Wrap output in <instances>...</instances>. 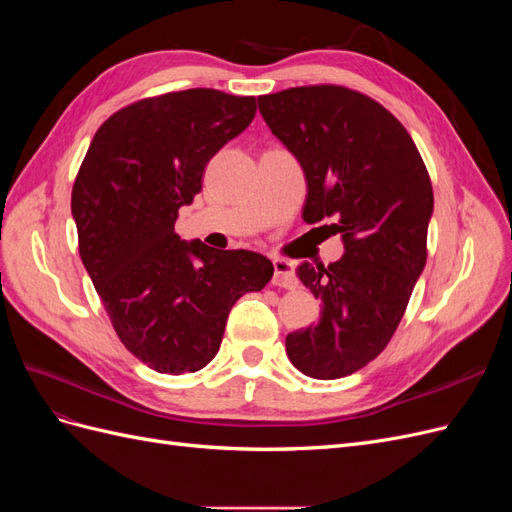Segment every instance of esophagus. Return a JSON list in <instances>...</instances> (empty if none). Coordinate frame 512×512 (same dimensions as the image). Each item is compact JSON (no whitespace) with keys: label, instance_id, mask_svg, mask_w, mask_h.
<instances>
[{"label":"esophagus","instance_id":"1","mask_svg":"<svg viewBox=\"0 0 512 512\" xmlns=\"http://www.w3.org/2000/svg\"><path fill=\"white\" fill-rule=\"evenodd\" d=\"M273 286L286 288V290H292L299 286L297 275H294V269H292V262H288L284 258L273 260Z\"/></svg>","mask_w":512,"mask_h":512}]
</instances>
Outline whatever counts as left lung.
Instances as JSON below:
<instances>
[{
	"label": "left lung",
	"mask_w": 512,
	"mask_h": 512,
	"mask_svg": "<svg viewBox=\"0 0 512 512\" xmlns=\"http://www.w3.org/2000/svg\"><path fill=\"white\" fill-rule=\"evenodd\" d=\"M258 108L303 168V220H331L327 228L346 250L329 267H299V280L320 299V318L286 337V354L309 378H344L391 342L425 269L427 166L399 119L361 91L290 87L260 96Z\"/></svg>",
	"instance_id": "1"
}]
</instances>
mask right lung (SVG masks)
Returning a JSON list of instances; mask_svg holds the SVG:
<instances>
[{"label":"right lung","instance_id":"obj_1","mask_svg":"<svg viewBox=\"0 0 512 512\" xmlns=\"http://www.w3.org/2000/svg\"><path fill=\"white\" fill-rule=\"evenodd\" d=\"M254 96L185 89L119 108L98 128L72 188L79 254L121 344L160 374L203 369L245 292L273 277L250 250L175 232L207 162L250 126Z\"/></svg>","mask_w":512,"mask_h":512}]
</instances>
